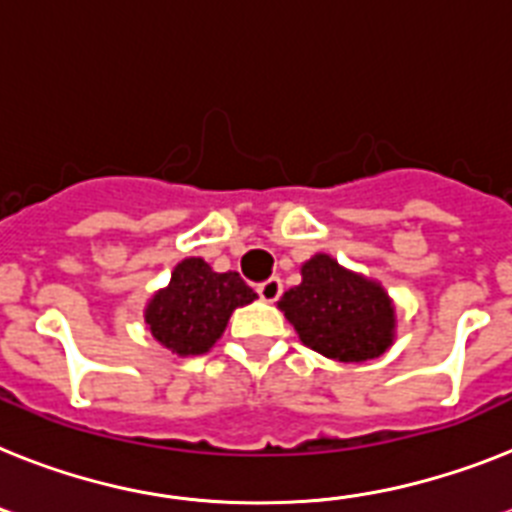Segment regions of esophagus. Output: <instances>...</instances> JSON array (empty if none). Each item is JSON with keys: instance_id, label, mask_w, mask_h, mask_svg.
Returning a JSON list of instances; mask_svg holds the SVG:
<instances>
[{"instance_id": "esophagus-1", "label": "esophagus", "mask_w": 512, "mask_h": 512, "mask_svg": "<svg viewBox=\"0 0 512 512\" xmlns=\"http://www.w3.org/2000/svg\"><path fill=\"white\" fill-rule=\"evenodd\" d=\"M256 290H259V298H261V301L274 303V301H277V298H280V295H282V280H280V277H272V280L261 282V285L256 287Z\"/></svg>"}]
</instances>
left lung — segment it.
Returning a JSON list of instances; mask_svg holds the SVG:
<instances>
[{"mask_svg": "<svg viewBox=\"0 0 512 512\" xmlns=\"http://www.w3.org/2000/svg\"><path fill=\"white\" fill-rule=\"evenodd\" d=\"M277 308L303 345L342 363L379 358L398 329L395 303L382 282L345 269L329 253H316L301 266V285L290 287Z\"/></svg>", "mask_w": 512, "mask_h": 512, "instance_id": "obj_1", "label": "left lung"}]
</instances>
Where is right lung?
<instances>
[{"label": "right lung", "instance_id": "add662e5", "mask_svg": "<svg viewBox=\"0 0 512 512\" xmlns=\"http://www.w3.org/2000/svg\"><path fill=\"white\" fill-rule=\"evenodd\" d=\"M256 301L238 272H214L190 256L172 269L170 285L156 290L143 308V322L172 356H204L222 337L235 308Z\"/></svg>", "mask_w": 512, "mask_h": 512}]
</instances>
